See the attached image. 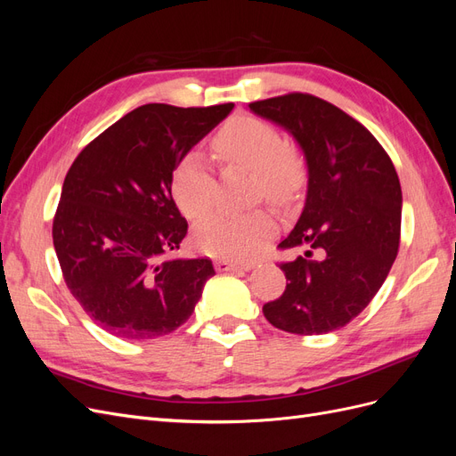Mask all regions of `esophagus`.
<instances>
[{
  "instance_id": "esophagus-1",
  "label": "esophagus",
  "mask_w": 456,
  "mask_h": 456,
  "mask_svg": "<svg viewBox=\"0 0 456 456\" xmlns=\"http://www.w3.org/2000/svg\"><path fill=\"white\" fill-rule=\"evenodd\" d=\"M215 268L218 272H247L253 268V265H247V262H233V260H216Z\"/></svg>"
}]
</instances>
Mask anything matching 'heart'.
<instances>
[{
  "label": "heart",
  "mask_w": 456,
  "mask_h": 456,
  "mask_svg": "<svg viewBox=\"0 0 456 456\" xmlns=\"http://www.w3.org/2000/svg\"><path fill=\"white\" fill-rule=\"evenodd\" d=\"M216 158L230 167L251 171L256 194L272 203L291 201L300 186V161L283 136L268 123L255 118H233L213 141ZM173 198L188 218L211 211L216 200V178L205 158L191 151L176 165L171 178ZM275 220L266 211L216 213L194 230V247L220 260H249L268 238Z\"/></svg>",
  "instance_id": "obj_1"
}]
</instances>
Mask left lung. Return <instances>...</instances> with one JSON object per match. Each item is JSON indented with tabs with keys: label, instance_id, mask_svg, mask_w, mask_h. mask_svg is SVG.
<instances>
[{
	"label": "left lung",
	"instance_id": "1",
	"mask_svg": "<svg viewBox=\"0 0 456 456\" xmlns=\"http://www.w3.org/2000/svg\"><path fill=\"white\" fill-rule=\"evenodd\" d=\"M249 108L293 134L308 169L305 209L278 245L308 251L280 265L287 287L262 312L287 333H330L367 308L397 256L402 186L395 167L360 121L317 96L291 93Z\"/></svg>",
	"mask_w": 456,
	"mask_h": 456
}]
</instances>
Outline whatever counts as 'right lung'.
<instances>
[{"instance_id": "add662e5", "label": "right lung", "mask_w": 456, "mask_h": 456, "mask_svg": "<svg viewBox=\"0 0 456 456\" xmlns=\"http://www.w3.org/2000/svg\"><path fill=\"white\" fill-rule=\"evenodd\" d=\"M233 104H144L89 142L68 171L53 220L64 281L110 335L173 333L194 312L209 258H167L188 223L171 196L176 165Z\"/></svg>"}]
</instances>
